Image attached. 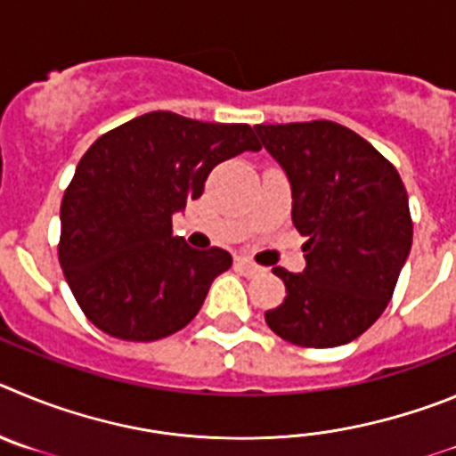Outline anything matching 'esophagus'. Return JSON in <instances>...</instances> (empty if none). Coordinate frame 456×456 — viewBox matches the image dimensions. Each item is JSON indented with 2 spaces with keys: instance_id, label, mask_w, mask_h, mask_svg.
Instances as JSON below:
<instances>
[{
  "instance_id": "34e87169",
  "label": "esophagus",
  "mask_w": 456,
  "mask_h": 456,
  "mask_svg": "<svg viewBox=\"0 0 456 456\" xmlns=\"http://www.w3.org/2000/svg\"><path fill=\"white\" fill-rule=\"evenodd\" d=\"M236 268L240 270V273L243 274H248V277H254V274H258L261 273V265H256V264H252V261H249V258H236Z\"/></svg>"
}]
</instances>
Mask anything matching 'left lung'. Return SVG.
Wrapping results in <instances>:
<instances>
[{"label": "left lung", "instance_id": "obj_1", "mask_svg": "<svg viewBox=\"0 0 456 456\" xmlns=\"http://www.w3.org/2000/svg\"><path fill=\"white\" fill-rule=\"evenodd\" d=\"M293 188L305 273L274 268L286 297L265 311L270 330L299 347L359 338L384 314L411 249L407 188L395 166L330 120L254 126Z\"/></svg>", "mask_w": 456, "mask_h": 456}]
</instances>
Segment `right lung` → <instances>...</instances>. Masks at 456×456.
<instances>
[{
    "mask_svg": "<svg viewBox=\"0 0 456 456\" xmlns=\"http://www.w3.org/2000/svg\"><path fill=\"white\" fill-rule=\"evenodd\" d=\"M258 151L249 125L151 110L88 147L61 202L59 261L86 318L122 340L183 330L232 254L172 238V216L218 163Z\"/></svg>",
    "mask_w": 456,
    "mask_h": 456,
    "instance_id": "add662e5",
    "label": "right lung"
}]
</instances>
